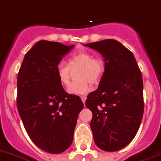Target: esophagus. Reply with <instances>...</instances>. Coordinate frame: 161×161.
Instances as JSON below:
<instances>
[{"mask_svg": "<svg viewBox=\"0 0 161 161\" xmlns=\"http://www.w3.org/2000/svg\"><path fill=\"white\" fill-rule=\"evenodd\" d=\"M81 99H82V101H83V104H84L85 101H86V99H87V97H86V96H82V97H81Z\"/></svg>", "mask_w": 161, "mask_h": 161, "instance_id": "1", "label": "esophagus"}]
</instances>
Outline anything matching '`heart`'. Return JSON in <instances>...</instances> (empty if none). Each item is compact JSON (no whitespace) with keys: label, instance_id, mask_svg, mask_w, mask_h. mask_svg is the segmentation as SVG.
Listing matches in <instances>:
<instances>
[{"label":"heart","instance_id":"b5f03b06","mask_svg":"<svg viewBox=\"0 0 161 161\" xmlns=\"http://www.w3.org/2000/svg\"><path fill=\"white\" fill-rule=\"evenodd\" d=\"M77 70V81L69 86L68 92L74 95H83L91 90L92 84H97L105 72V64L101 58L87 51H78L69 58L68 64L60 63L56 68L58 80L62 86L69 83L70 70Z\"/></svg>","mask_w":161,"mask_h":161}]
</instances>
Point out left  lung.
Listing matches in <instances>:
<instances>
[{"instance_id": "8db88e82", "label": "left lung", "mask_w": 161, "mask_h": 161, "mask_svg": "<svg viewBox=\"0 0 161 161\" xmlns=\"http://www.w3.org/2000/svg\"><path fill=\"white\" fill-rule=\"evenodd\" d=\"M102 55L105 72L98 88L89 93L86 106L92 112L91 129L96 145L116 152L132 142L143 111V81L133 53L113 39L85 44Z\"/></svg>"}]
</instances>
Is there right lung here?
<instances>
[{"mask_svg":"<svg viewBox=\"0 0 161 161\" xmlns=\"http://www.w3.org/2000/svg\"><path fill=\"white\" fill-rule=\"evenodd\" d=\"M74 45L37 42L24 56L17 79V107L35 145L51 154L64 152L73 142L83 101L64 90L56 68Z\"/></svg>","mask_w":161,"mask_h":161,"instance_id":"add662e5","label":"right lung"}]
</instances>
